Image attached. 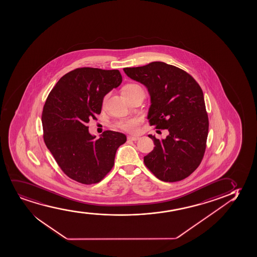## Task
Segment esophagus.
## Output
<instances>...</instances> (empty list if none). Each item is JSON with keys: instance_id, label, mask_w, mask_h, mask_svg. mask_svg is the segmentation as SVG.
<instances>
[{"instance_id": "1", "label": "esophagus", "mask_w": 257, "mask_h": 257, "mask_svg": "<svg viewBox=\"0 0 257 257\" xmlns=\"http://www.w3.org/2000/svg\"><path fill=\"white\" fill-rule=\"evenodd\" d=\"M127 139L130 141H133V142H137V141L139 140V137L130 136V137H127Z\"/></svg>"}]
</instances>
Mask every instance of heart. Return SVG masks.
Listing matches in <instances>:
<instances>
[{"mask_svg":"<svg viewBox=\"0 0 257 257\" xmlns=\"http://www.w3.org/2000/svg\"><path fill=\"white\" fill-rule=\"evenodd\" d=\"M135 88H140V86L137 84H128L127 85V86H125L123 89H122V94H124L126 92L130 91V89ZM107 99V95H106L103 99L104 103L106 102ZM139 125H140V120L137 119V118L127 119V120H124L119 122V127H120L121 130L127 131V132H136V131L138 130Z\"/></svg>","mask_w":257,"mask_h":257,"instance_id":"heart-1","label":"heart"}]
</instances>
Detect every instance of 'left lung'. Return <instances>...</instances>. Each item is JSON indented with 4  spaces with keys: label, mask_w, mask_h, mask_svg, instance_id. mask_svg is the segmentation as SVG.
Wrapping results in <instances>:
<instances>
[{
    "label": "left lung",
    "mask_w": 257,
    "mask_h": 257,
    "mask_svg": "<svg viewBox=\"0 0 257 257\" xmlns=\"http://www.w3.org/2000/svg\"><path fill=\"white\" fill-rule=\"evenodd\" d=\"M123 70L148 88L150 125L169 130L163 140L149 135L155 148L144 156L145 165L163 182L188 177L202 162L208 137V118L202 88L187 72L165 62Z\"/></svg>",
    "instance_id": "1"
}]
</instances>
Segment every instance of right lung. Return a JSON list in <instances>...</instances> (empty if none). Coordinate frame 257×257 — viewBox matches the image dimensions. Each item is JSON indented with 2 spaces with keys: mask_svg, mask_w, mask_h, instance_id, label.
Here are the masks:
<instances>
[{
  "mask_svg": "<svg viewBox=\"0 0 257 257\" xmlns=\"http://www.w3.org/2000/svg\"><path fill=\"white\" fill-rule=\"evenodd\" d=\"M117 69L76 68L63 75L47 98L42 114L44 142L69 178L83 184L100 182L114 166L122 133L107 130L96 139L87 126L101 114L103 98L120 86Z\"/></svg>",
  "mask_w": 257,
  "mask_h": 257,
  "instance_id": "obj_1",
  "label": "right lung"
}]
</instances>
